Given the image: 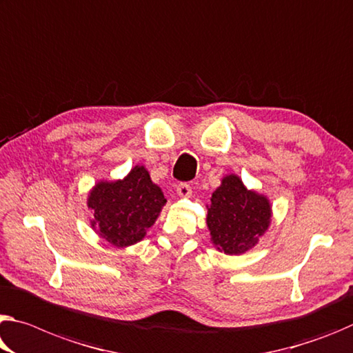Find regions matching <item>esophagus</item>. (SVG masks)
Masks as SVG:
<instances>
[{"instance_id":"34e87169","label":"esophagus","mask_w":353,"mask_h":353,"mask_svg":"<svg viewBox=\"0 0 353 353\" xmlns=\"http://www.w3.org/2000/svg\"><path fill=\"white\" fill-rule=\"evenodd\" d=\"M176 192H177V194L181 198H190V196H192V187H190L187 182L179 183V185L176 187Z\"/></svg>"}]
</instances>
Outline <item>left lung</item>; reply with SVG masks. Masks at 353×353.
I'll use <instances>...</instances> for the list:
<instances>
[{
	"label": "left lung",
	"mask_w": 353,
	"mask_h": 353,
	"mask_svg": "<svg viewBox=\"0 0 353 353\" xmlns=\"http://www.w3.org/2000/svg\"><path fill=\"white\" fill-rule=\"evenodd\" d=\"M272 221V205L264 194L243 185L236 174L225 176L207 205L212 243L225 254H242L259 242Z\"/></svg>",
	"instance_id": "obj_1"
}]
</instances>
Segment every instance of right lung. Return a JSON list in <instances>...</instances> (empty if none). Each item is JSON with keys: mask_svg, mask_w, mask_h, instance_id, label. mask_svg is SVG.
<instances>
[{"mask_svg": "<svg viewBox=\"0 0 353 353\" xmlns=\"http://www.w3.org/2000/svg\"><path fill=\"white\" fill-rule=\"evenodd\" d=\"M165 204L163 192L144 166H135L122 181L96 183L88 196L92 229L117 248L143 240Z\"/></svg>", "mask_w": 353, "mask_h": 353, "instance_id": "add662e5", "label": "right lung"}]
</instances>
